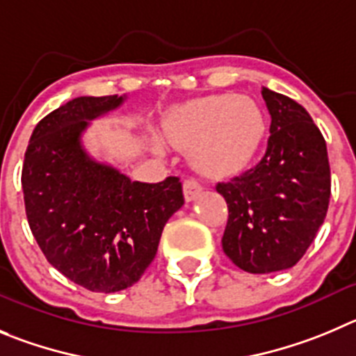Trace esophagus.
<instances>
[{"mask_svg":"<svg viewBox=\"0 0 356 356\" xmlns=\"http://www.w3.org/2000/svg\"><path fill=\"white\" fill-rule=\"evenodd\" d=\"M182 188H184L186 202H193L195 198H197L198 195L204 191V186H202L198 181H195V179H186L184 184H182Z\"/></svg>","mask_w":356,"mask_h":356,"instance_id":"1","label":"esophagus"}]
</instances>
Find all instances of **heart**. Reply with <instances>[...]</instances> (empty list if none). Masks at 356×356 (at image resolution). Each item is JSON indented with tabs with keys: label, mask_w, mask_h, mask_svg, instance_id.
Masks as SVG:
<instances>
[{
	"label": "heart",
	"mask_w": 356,
	"mask_h": 356,
	"mask_svg": "<svg viewBox=\"0 0 356 356\" xmlns=\"http://www.w3.org/2000/svg\"><path fill=\"white\" fill-rule=\"evenodd\" d=\"M163 128L175 147L189 151L197 170L219 177L238 172L254 158L267 122L253 98L216 95L177 107ZM152 149L163 154L158 142Z\"/></svg>",
	"instance_id": "1"
}]
</instances>
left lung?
I'll use <instances>...</instances> for the list:
<instances>
[{
	"label": "left lung",
	"mask_w": 356,
	"mask_h": 356,
	"mask_svg": "<svg viewBox=\"0 0 356 356\" xmlns=\"http://www.w3.org/2000/svg\"><path fill=\"white\" fill-rule=\"evenodd\" d=\"M261 96L272 118L265 156L216 186L228 205L225 254L251 274L293 267L323 225L330 200L327 144L318 126L288 96L267 88Z\"/></svg>",
	"instance_id": "obj_1"
}]
</instances>
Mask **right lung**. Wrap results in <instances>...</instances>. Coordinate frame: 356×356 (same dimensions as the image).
Wrapping results in <instances>:
<instances>
[{
    "instance_id": "1",
    "label": "right lung",
    "mask_w": 356,
    "mask_h": 356,
    "mask_svg": "<svg viewBox=\"0 0 356 356\" xmlns=\"http://www.w3.org/2000/svg\"><path fill=\"white\" fill-rule=\"evenodd\" d=\"M126 96H81L33 129L22 167L28 223L49 264L86 290L114 293L154 260L163 227L184 205L179 177L131 181L92 158L82 135Z\"/></svg>"
}]
</instances>
